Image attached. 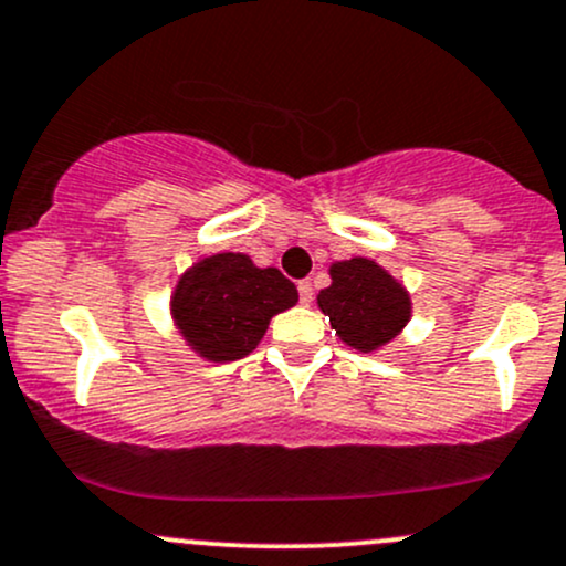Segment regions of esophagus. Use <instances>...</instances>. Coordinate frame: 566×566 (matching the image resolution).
<instances>
[{
	"instance_id": "esophagus-1",
	"label": "esophagus",
	"mask_w": 566,
	"mask_h": 566,
	"mask_svg": "<svg viewBox=\"0 0 566 566\" xmlns=\"http://www.w3.org/2000/svg\"><path fill=\"white\" fill-rule=\"evenodd\" d=\"M297 293H301V303H303V306H308V303L314 301V284H312V279H303V282H297Z\"/></svg>"
}]
</instances>
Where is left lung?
Returning <instances> with one entry per match:
<instances>
[{
  "mask_svg": "<svg viewBox=\"0 0 566 566\" xmlns=\"http://www.w3.org/2000/svg\"><path fill=\"white\" fill-rule=\"evenodd\" d=\"M331 287L319 290L316 306L352 349L374 354L392 344L411 322V295L384 265L370 258L335 260Z\"/></svg>",
  "mask_w": 566,
  "mask_h": 566,
  "instance_id": "1",
  "label": "left lung"
}]
</instances>
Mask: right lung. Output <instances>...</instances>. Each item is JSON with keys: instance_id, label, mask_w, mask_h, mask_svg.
Returning a JSON list of instances; mask_svg holds the SVG:
<instances>
[{"instance_id": "1", "label": "right lung", "mask_w": 566, "mask_h": 566, "mask_svg": "<svg viewBox=\"0 0 566 566\" xmlns=\"http://www.w3.org/2000/svg\"><path fill=\"white\" fill-rule=\"evenodd\" d=\"M295 303V284L279 269H260L244 252H214L182 271L169 314L196 357L222 365L258 349L273 316Z\"/></svg>"}]
</instances>
